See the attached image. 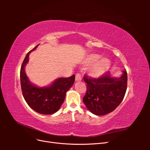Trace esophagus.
Returning a JSON list of instances; mask_svg holds the SVG:
<instances>
[{"label":"esophagus","mask_w":150,"mask_h":150,"mask_svg":"<svg viewBox=\"0 0 150 150\" xmlns=\"http://www.w3.org/2000/svg\"><path fill=\"white\" fill-rule=\"evenodd\" d=\"M75 80H76V81H77V82H78V81H80L82 80V77H81V75L80 73H78V74H76Z\"/></svg>","instance_id":"34e87169"}]
</instances>
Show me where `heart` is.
I'll return each mask as SVG.
<instances>
[{
  "label": "heart",
  "mask_w": 150,
  "mask_h": 150,
  "mask_svg": "<svg viewBox=\"0 0 150 150\" xmlns=\"http://www.w3.org/2000/svg\"><path fill=\"white\" fill-rule=\"evenodd\" d=\"M100 56L96 54L89 55L86 59V64H93L89 68V73L93 78H99L109 70L111 66L110 60L106 58L100 59Z\"/></svg>",
  "instance_id": "b5f03b06"
}]
</instances>
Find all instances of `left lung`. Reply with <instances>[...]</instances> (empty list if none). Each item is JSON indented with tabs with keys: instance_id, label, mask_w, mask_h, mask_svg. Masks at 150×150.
Masks as SVG:
<instances>
[{
	"instance_id": "obj_1",
	"label": "left lung",
	"mask_w": 150,
	"mask_h": 150,
	"mask_svg": "<svg viewBox=\"0 0 150 150\" xmlns=\"http://www.w3.org/2000/svg\"><path fill=\"white\" fill-rule=\"evenodd\" d=\"M87 91L83 100L88 110L99 116L111 112L123 99L127 89L126 71H122L120 78H114L108 72L95 79L85 75Z\"/></svg>"
}]
</instances>
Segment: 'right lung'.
I'll use <instances>...</instances> for the list:
<instances>
[{
	"instance_id": "obj_1",
	"label": "right lung",
	"mask_w": 150,
	"mask_h": 150,
	"mask_svg": "<svg viewBox=\"0 0 150 150\" xmlns=\"http://www.w3.org/2000/svg\"><path fill=\"white\" fill-rule=\"evenodd\" d=\"M29 51L22 62L20 72L22 94L28 105L40 114L51 115L59 110L64 102L66 92L73 85L75 75L69 78H60L47 87L39 88L32 84L25 72V66L29 61V54L37 47Z\"/></svg>"
}]
</instances>
